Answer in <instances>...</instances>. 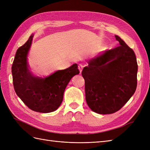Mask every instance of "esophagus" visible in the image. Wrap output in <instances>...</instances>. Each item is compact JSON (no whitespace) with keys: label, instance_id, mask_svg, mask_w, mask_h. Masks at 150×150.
<instances>
[{"label":"esophagus","instance_id":"obj_1","mask_svg":"<svg viewBox=\"0 0 150 150\" xmlns=\"http://www.w3.org/2000/svg\"><path fill=\"white\" fill-rule=\"evenodd\" d=\"M78 68L79 69V71H80V73H81V72L82 71V69H83V66H82V64H79L78 66Z\"/></svg>","mask_w":150,"mask_h":150}]
</instances>
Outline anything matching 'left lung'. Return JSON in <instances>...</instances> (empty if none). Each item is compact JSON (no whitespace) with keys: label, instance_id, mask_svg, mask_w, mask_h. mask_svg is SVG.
I'll return each mask as SVG.
<instances>
[{"label":"left lung","instance_id":"8db88e82","mask_svg":"<svg viewBox=\"0 0 150 150\" xmlns=\"http://www.w3.org/2000/svg\"><path fill=\"white\" fill-rule=\"evenodd\" d=\"M115 37L119 46L89 60L82 71L86 100L99 114L119 111L134 94L137 84L135 54L119 36Z\"/></svg>","mask_w":150,"mask_h":150}]
</instances>
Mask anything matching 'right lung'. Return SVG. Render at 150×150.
I'll list each match as a JSON object with an SVG mask.
<instances>
[{"label": "right lung", "instance_id": "obj_1", "mask_svg": "<svg viewBox=\"0 0 150 150\" xmlns=\"http://www.w3.org/2000/svg\"><path fill=\"white\" fill-rule=\"evenodd\" d=\"M33 36L31 35L16 52L11 68L13 84L18 97L30 109L50 113L60 106L67 85L73 76L79 74V70L77 64H74L44 78L33 75L28 62Z\"/></svg>", "mask_w": 150, "mask_h": 150}]
</instances>
